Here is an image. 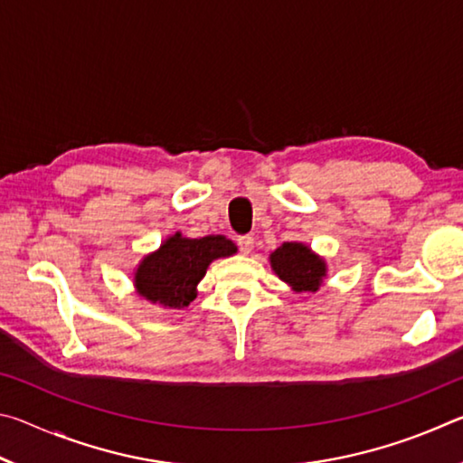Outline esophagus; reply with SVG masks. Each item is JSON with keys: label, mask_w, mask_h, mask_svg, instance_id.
<instances>
[{"label": "esophagus", "mask_w": 463, "mask_h": 463, "mask_svg": "<svg viewBox=\"0 0 463 463\" xmlns=\"http://www.w3.org/2000/svg\"><path fill=\"white\" fill-rule=\"evenodd\" d=\"M237 245L241 249V253L249 255V253H253V249H255V239L253 237H239Z\"/></svg>", "instance_id": "34e87169"}]
</instances>
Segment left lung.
Returning <instances> with one entry per match:
<instances>
[{"mask_svg": "<svg viewBox=\"0 0 463 463\" xmlns=\"http://www.w3.org/2000/svg\"><path fill=\"white\" fill-rule=\"evenodd\" d=\"M269 265L273 273L298 294L318 292L326 278L325 257L300 241H289L278 247L269 255Z\"/></svg>", "mask_w": 463, "mask_h": 463, "instance_id": "left-lung-1", "label": "left lung"}]
</instances>
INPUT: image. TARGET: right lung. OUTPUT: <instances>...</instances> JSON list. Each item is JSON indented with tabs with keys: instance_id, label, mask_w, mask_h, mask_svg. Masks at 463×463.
<instances>
[{
	"instance_id": "right-lung-1",
	"label": "right lung",
	"mask_w": 463,
	"mask_h": 463,
	"mask_svg": "<svg viewBox=\"0 0 463 463\" xmlns=\"http://www.w3.org/2000/svg\"><path fill=\"white\" fill-rule=\"evenodd\" d=\"M234 253L237 245L224 234L190 239L175 232L138 261L132 284L137 294L151 304L182 310L198 296V284L206 276L210 263Z\"/></svg>"
}]
</instances>
